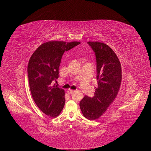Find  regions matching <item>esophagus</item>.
Instances as JSON below:
<instances>
[{"label":"esophagus","mask_w":151,"mask_h":151,"mask_svg":"<svg viewBox=\"0 0 151 151\" xmlns=\"http://www.w3.org/2000/svg\"><path fill=\"white\" fill-rule=\"evenodd\" d=\"M67 94H72L73 93H74V91L69 89H68V90L67 91Z\"/></svg>","instance_id":"1"}]
</instances>
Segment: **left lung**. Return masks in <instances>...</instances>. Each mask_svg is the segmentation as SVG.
<instances>
[{
  "label": "left lung",
  "mask_w": 151,
  "mask_h": 151,
  "mask_svg": "<svg viewBox=\"0 0 151 151\" xmlns=\"http://www.w3.org/2000/svg\"><path fill=\"white\" fill-rule=\"evenodd\" d=\"M88 43L96 58L98 87L93 98L85 96L79 106L87 119L95 120L103 115L117 96L122 83V67L116 53L108 45L99 42Z\"/></svg>",
  "instance_id": "1"
}]
</instances>
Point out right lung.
I'll use <instances>...</instances> for the list:
<instances>
[{
  "mask_svg": "<svg viewBox=\"0 0 151 151\" xmlns=\"http://www.w3.org/2000/svg\"><path fill=\"white\" fill-rule=\"evenodd\" d=\"M80 43L50 41L41 45L29 58L27 72L32 97L40 110L50 117H57L65 105L64 90L52 85L58 77L62 57L65 51Z\"/></svg>",
  "mask_w": 151,
  "mask_h": 151,
  "instance_id": "add662e5",
  "label": "right lung"
}]
</instances>
